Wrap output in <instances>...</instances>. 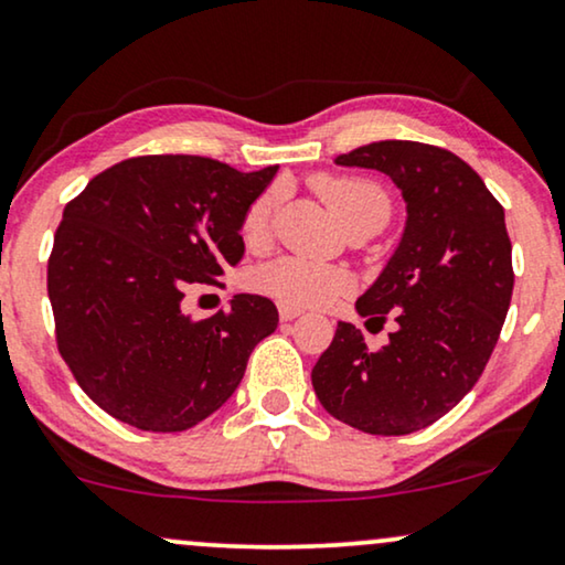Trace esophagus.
<instances>
[{
    "label": "esophagus",
    "mask_w": 565,
    "mask_h": 565,
    "mask_svg": "<svg viewBox=\"0 0 565 565\" xmlns=\"http://www.w3.org/2000/svg\"><path fill=\"white\" fill-rule=\"evenodd\" d=\"M300 309H296V306H285V303H280V319L282 321H292V319H298L300 317Z\"/></svg>",
    "instance_id": "obj_1"
}]
</instances>
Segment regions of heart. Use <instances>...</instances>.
I'll list each match as a JSON object with an SVG mask.
<instances>
[{
  "label": "heart",
  "mask_w": 565,
  "mask_h": 565,
  "mask_svg": "<svg viewBox=\"0 0 565 565\" xmlns=\"http://www.w3.org/2000/svg\"><path fill=\"white\" fill-rule=\"evenodd\" d=\"M317 192L329 204L342 225L371 210L390 212V194L379 184L365 179H317ZM282 202V186H269L248 204L241 220V236L248 248H259L273 233L275 212ZM252 288L280 300L285 306H324L350 288V275L340 267L319 265V262L282 256V259L262 265L252 275Z\"/></svg>",
  "instance_id": "b5f03b06"
}]
</instances>
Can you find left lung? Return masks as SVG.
Returning a JSON list of instances; mask_svg holds the SVG:
<instances>
[{"instance_id": "left-lung-1", "label": "left lung", "mask_w": 565, "mask_h": 565, "mask_svg": "<svg viewBox=\"0 0 565 565\" xmlns=\"http://www.w3.org/2000/svg\"><path fill=\"white\" fill-rule=\"evenodd\" d=\"M390 175L405 228L384 269L358 298L369 321L392 313L381 350L350 321L311 371L321 407L363 434L428 428L478 384L507 319L514 269L507 217L465 160L434 145L384 139L334 158Z\"/></svg>"}]
</instances>
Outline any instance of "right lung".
<instances>
[{
	"label": "right lung",
	"instance_id": "obj_1",
	"mask_svg": "<svg viewBox=\"0 0 565 565\" xmlns=\"http://www.w3.org/2000/svg\"><path fill=\"white\" fill-rule=\"evenodd\" d=\"M275 173L200 156L131 158L64 207L49 259L58 353L116 420L175 434L238 390L280 321L275 303L238 292L225 311L192 319L184 296L244 259L241 220Z\"/></svg>",
	"mask_w": 565,
	"mask_h": 565
}]
</instances>
